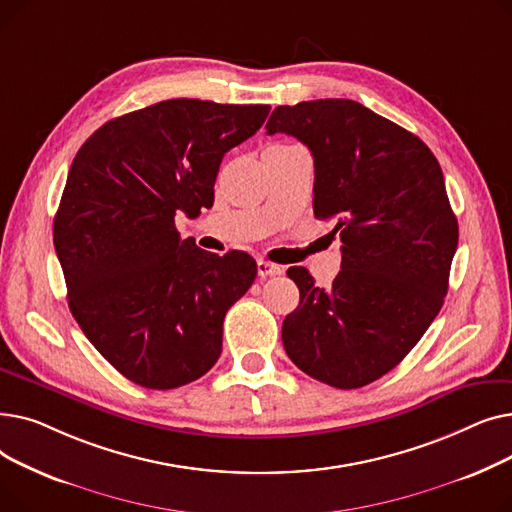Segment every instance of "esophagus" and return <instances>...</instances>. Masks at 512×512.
<instances>
[{
	"label": "esophagus",
	"instance_id": "34e87169",
	"mask_svg": "<svg viewBox=\"0 0 512 512\" xmlns=\"http://www.w3.org/2000/svg\"><path fill=\"white\" fill-rule=\"evenodd\" d=\"M284 270L280 265H274V263H270V261H263V259H259L257 261V274H259V278L261 280H265V278H272V276H280Z\"/></svg>",
	"mask_w": 512,
	"mask_h": 512
}]
</instances>
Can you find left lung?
Listing matches in <instances>:
<instances>
[{
	"instance_id": "obj_1",
	"label": "left lung",
	"mask_w": 512,
	"mask_h": 512,
	"mask_svg": "<svg viewBox=\"0 0 512 512\" xmlns=\"http://www.w3.org/2000/svg\"><path fill=\"white\" fill-rule=\"evenodd\" d=\"M309 147L313 211L342 240L330 288L286 272L301 303L282 324L290 361L328 386L361 388L394 369L442 309L459 245L442 168L413 132L351 99L280 105L265 124Z\"/></svg>"
}]
</instances>
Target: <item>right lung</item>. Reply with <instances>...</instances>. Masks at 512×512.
Listing matches in <instances>:
<instances>
[{
	"instance_id": "right-lung-1",
	"label": "right lung",
	"mask_w": 512,
	"mask_h": 512,
	"mask_svg": "<svg viewBox=\"0 0 512 512\" xmlns=\"http://www.w3.org/2000/svg\"><path fill=\"white\" fill-rule=\"evenodd\" d=\"M267 114L270 105L168 99L105 122L78 149L53 245L74 319L126 380L170 390L220 359L226 311L257 263L180 240L174 218L213 205L224 153Z\"/></svg>"
}]
</instances>
